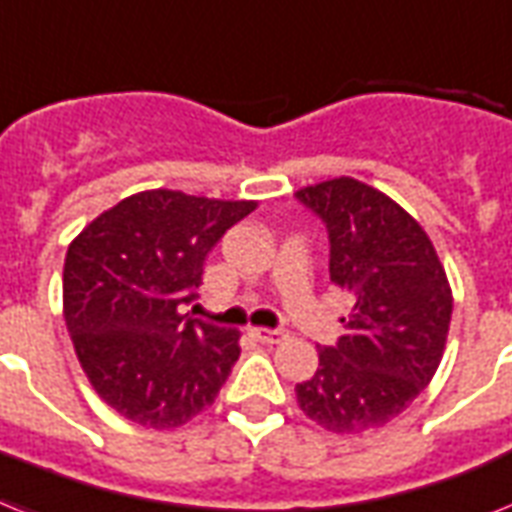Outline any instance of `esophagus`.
Instances as JSON below:
<instances>
[{"mask_svg": "<svg viewBox=\"0 0 512 512\" xmlns=\"http://www.w3.org/2000/svg\"><path fill=\"white\" fill-rule=\"evenodd\" d=\"M252 336H255L257 342H263V344H278V342H284L289 334H286L284 328L257 326V328H252Z\"/></svg>", "mask_w": 512, "mask_h": 512, "instance_id": "obj_1", "label": "esophagus"}]
</instances>
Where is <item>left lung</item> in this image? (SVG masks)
<instances>
[{"label":"left lung","instance_id":"1","mask_svg":"<svg viewBox=\"0 0 512 512\" xmlns=\"http://www.w3.org/2000/svg\"><path fill=\"white\" fill-rule=\"evenodd\" d=\"M331 239V281L355 297L350 334L318 350L297 384L299 410L334 434L397 418L429 386L450 334L452 289L421 223L384 191L350 176L302 186Z\"/></svg>","mask_w":512,"mask_h":512}]
</instances>
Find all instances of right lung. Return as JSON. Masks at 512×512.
<instances>
[{"label":"right lung","mask_w":512,"mask_h":512,"mask_svg":"<svg viewBox=\"0 0 512 512\" xmlns=\"http://www.w3.org/2000/svg\"><path fill=\"white\" fill-rule=\"evenodd\" d=\"M255 199L147 189L99 213L70 242L62 315L94 392L128 421L176 429L218 397L239 331L189 318L207 252Z\"/></svg>","instance_id":"right-lung-1"}]
</instances>
